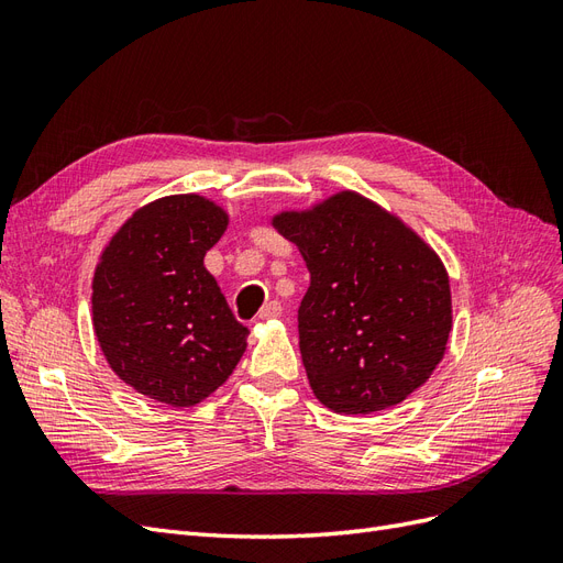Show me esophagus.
Segmentation results:
<instances>
[{
  "label": "esophagus",
  "instance_id": "obj_1",
  "mask_svg": "<svg viewBox=\"0 0 563 563\" xmlns=\"http://www.w3.org/2000/svg\"><path fill=\"white\" fill-rule=\"evenodd\" d=\"M277 317H282V302L279 300H269L265 308L258 312V319H277Z\"/></svg>",
  "mask_w": 563,
  "mask_h": 563
}]
</instances>
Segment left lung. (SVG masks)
Masks as SVG:
<instances>
[{
	"label": "left lung",
	"instance_id": "obj_1",
	"mask_svg": "<svg viewBox=\"0 0 563 563\" xmlns=\"http://www.w3.org/2000/svg\"><path fill=\"white\" fill-rule=\"evenodd\" d=\"M272 225L310 269L298 333L323 406L376 413L432 376L451 333V286L444 263L411 228L350 190L308 211H282Z\"/></svg>",
	"mask_w": 563,
	"mask_h": 563
}]
</instances>
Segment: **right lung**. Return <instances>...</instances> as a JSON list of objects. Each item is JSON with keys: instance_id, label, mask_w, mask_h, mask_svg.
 I'll return each instance as SVG.
<instances>
[{"instance_id": "1", "label": "right lung", "mask_w": 563, "mask_h": 563, "mask_svg": "<svg viewBox=\"0 0 563 563\" xmlns=\"http://www.w3.org/2000/svg\"><path fill=\"white\" fill-rule=\"evenodd\" d=\"M228 213L207 197L172 195L135 211L93 272V331L110 368L141 395L195 406L223 385L246 350L203 255Z\"/></svg>"}]
</instances>
